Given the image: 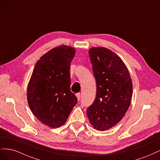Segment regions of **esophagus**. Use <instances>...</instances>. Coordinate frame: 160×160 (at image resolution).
<instances>
[{
	"label": "esophagus",
	"mask_w": 160,
	"mask_h": 160,
	"mask_svg": "<svg viewBox=\"0 0 160 160\" xmlns=\"http://www.w3.org/2000/svg\"><path fill=\"white\" fill-rule=\"evenodd\" d=\"M76 97H77V99H78V100H79V99H80V98H81V94H80L79 93H77V94H76Z\"/></svg>",
	"instance_id": "1"
}]
</instances>
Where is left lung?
I'll return each instance as SVG.
<instances>
[{"instance_id":"8db88e82","label":"left lung","mask_w":160,"mask_h":160,"mask_svg":"<svg viewBox=\"0 0 160 160\" xmlns=\"http://www.w3.org/2000/svg\"><path fill=\"white\" fill-rule=\"evenodd\" d=\"M89 54L97 93L87 115L95 129L105 131L119 123L127 112L133 93L132 79L122 59L107 48L92 47Z\"/></svg>"}]
</instances>
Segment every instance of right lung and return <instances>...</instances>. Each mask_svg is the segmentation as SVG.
<instances>
[{
  "label": "right lung",
  "instance_id": "add662e5",
  "mask_svg": "<svg viewBox=\"0 0 160 160\" xmlns=\"http://www.w3.org/2000/svg\"><path fill=\"white\" fill-rule=\"evenodd\" d=\"M75 55L74 48L66 45L48 51L37 62L28 85L32 112L52 128L63 125L77 103L70 89V65Z\"/></svg>",
  "mask_w": 160,
  "mask_h": 160
}]
</instances>
